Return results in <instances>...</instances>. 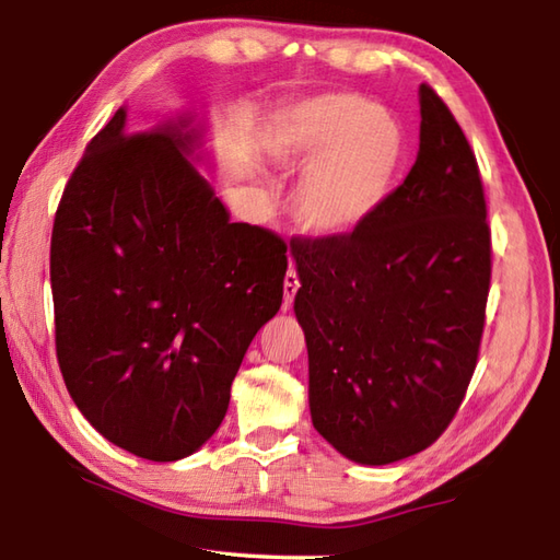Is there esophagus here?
I'll return each mask as SVG.
<instances>
[{"label": "esophagus", "instance_id": "1", "mask_svg": "<svg viewBox=\"0 0 560 560\" xmlns=\"http://www.w3.org/2000/svg\"><path fill=\"white\" fill-rule=\"evenodd\" d=\"M299 287H301L299 273H296V269L289 267L287 277H283V303H287V306H291V303H293V296H296Z\"/></svg>", "mask_w": 560, "mask_h": 560}]
</instances>
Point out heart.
Returning a JSON list of instances; mask_svg holds the SVG:
<instances>
[{"label":"heart","mask_w":560,"mask_h":560,"mask_svg":"<svg viewBox=\"0 0 560 560\" xmlns=\"http://www.w3.org/2000/svg\"><path fill=\"white\" fill-rule=\"evenodd\" d=\"M405 153L400 120L346 93L289 108L271 138L273 160L306 173L293 195V217L318 236L348 234L371 220L390 195Z\"/></svg>","instance_id":"b5f03b06"}]
</instances>
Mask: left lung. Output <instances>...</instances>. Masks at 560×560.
<instances>
[{
	"label": "left lung",
	"instance_id": "left-lung-1",
	"mask_svg": "<svg viewBox=\"0 0 560 560\" xmlns=\"http://www.w3.org/2000/svg\"><path fill=\"white\" fill-rule=\"evenodd\" d=\"M420 153L371 220L291 242L314 428L348 459L390 464L450 428L477 368L491 232L477 158L432 86Z\"/></svg>",
	"mask_w": 560,
	"mask_h": 560
}]
</instances>
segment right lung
Masks as SVG:
<instances>
[{
  "mask_svg": "<svg viewBox=\"0 0 560 560\" xmlns=\"http://www.w3.org/2000/svg\"><path fill=\"white\" fill-rule=\"evenodd\" d=\"M185 126L132 130L118 108L66 183L51 232L66 390L103 438L153 462L187 457L220 428L289 267L279 234L230 222L187 163Z\"/></svg>",
  "mask_w": 560,
  "mask_h": 560,
  "instance_id": "add662e5",
  "label": "right lung"
}]
</instances>
